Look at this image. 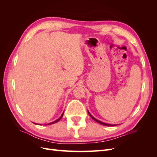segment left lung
Masks as SVG:
<instances>
[{"label": "left lung", "instance_id": "obj_1", "mask_svg": "<svg viewBox=\"0 0 157 157\" xmlns=\"http://www.w3.org/2000/svg\"><path fill=\"white\" fill-rule=\"evenodd\" d=\"M88 114L90 115V116L91 117V118H92V119L94 120V121H96L97 122H98V123H99V124H102V125H104V126H115V125H113V124H106V123H104V122H101V121H98V120H97V119H96V118H95L94 117H93L91 115H90V113L88 112Z\"/></svg>", "mask_w": 157, "mask_h": 157}]
</instances>
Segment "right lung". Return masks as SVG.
Masks as SVG:
<instances>
[{
	"label": "right lung",
	"instance_id": "right-lung-1",
	"mask_svg": "<svg viewBox=\"0 0 157 157\" xmlns=\"http://www.w3.org/2000/svg\"><path fill=\"white\" fill-rule=\"evenodd\" d=\"M63 114L62 115H61V116L58 118V119H57L56 121H55L54 122H50V123H49V124H48V125H50V124H54V123H56V122H58L59 121H60L61 120V118H62V117H63Z\"/></svg>",
	"mask_w": 157,
	"mask_h": 157
}]
</instances>
